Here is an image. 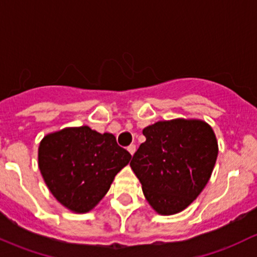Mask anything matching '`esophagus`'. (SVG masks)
<instances>
[{"label": "esophagus", "mask_w": 257, "mask_h": 257, "mask_svg": "<svg viewBox=\"0 0 257 257\" xmlns=\"http://www.w3.org/2000/svg\"><path fill=\"white\" fill-rule=\"evenodd\" d=\"M127 151L130 152V155L134 156V153L136 152V146H135V145H130V146L127 147Z\"/></svg>", "instance_id": "esophagus-1"}]
</instances>
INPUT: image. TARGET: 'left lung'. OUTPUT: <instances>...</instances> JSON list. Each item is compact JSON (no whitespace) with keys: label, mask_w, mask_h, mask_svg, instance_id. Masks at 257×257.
Masks as SVG:
<instances>
[{"label":"left lung","mask_w":257,"mask_h":257,"mask_svg":"<svg viewBox=\"0 0 257 257\" xmlns=\"http://www.w3.org/2000/svg\"><path fill=\"white\" fill-rule=\"evenodd\" d=\"M146 141L130 166L157 213L172 215L186 209L205 187L218 157V142L200 120L158 121L142 131Z\"/></svg>","instance_id":"1"}]
</instances>
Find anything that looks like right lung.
<instances>
[{"label":"right lung","instance_id":"right-lung-1","mask_svg":"<svg viewBox=\"0 0 257 257\" xmlns=\"http://www.w3.org/2000/svg\"><path fill=\"white\" fill-rule=\"evenodd\" d=\"M130 160L131 155L113 135L88 126L47 135L38 151L39 169L49 190L75 213L94 208Z\"/></svg>","mask_w":257,"mask_h":257}]
</instances>
